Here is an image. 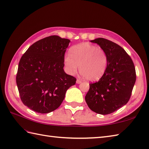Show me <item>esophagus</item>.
I'll use <instances>...</instances> for the list:
<instances>
[{
	"mask_svg": "<svg viewBox=\"0 0 149 149\" xmlns=\"http://www.w3.org/2000/svg\"><path fill=\"white\" fill-rule=\"evenodd\" d=\"M81 82H82V81L79 80V79H77V81H76V83H77V84H81Z\"/></svg>",
	"mask_w": 149,
	"mask_h": 149,
	"instance_id": "34e87169",
	"label": "esophagus"
}]
</instances>
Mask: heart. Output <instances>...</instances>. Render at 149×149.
Returning a JSON list of instances; mask_svg holds the SVG:
<instances>
[{
  "label": "heart",
  "mask_w": 149,
  "mask_h": 149,
  "mask_svg": "<svg viewBox=\"0 0 149 149\" xmlns=\"http://www.w3.org/2000/svg\"><path fill=\"white\" fill-rule=\"evenodd\" d=\"M70 54L65 56L63 63L68 74L74 75L78 70L86 80L98 81L105 74L108 65V56L101 47L84 42L75 45Z\"/></svg>",
  "instance_id": "obj_1"
}]
</instances>
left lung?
Masks as SVG:
<instances>
[{
    "instance_id": "1",
    "label": "left lung",
    "mask_w": 149,
    "mask_h": 149,
    "mask_svg": "<svg viewBox=\"0 0 149 149\" xmlns=\"http://www.w3.org/2000/svg\"><path fill=\"white\" fill-rule=\"evenodd\" d=\"M90 42L106 51L108 65L99 81L89 84L85 100L92 111L107 115L128 102L136 81L135 68L129 55L118 44L103 38Z\"/></svg>"
}]
</instances>
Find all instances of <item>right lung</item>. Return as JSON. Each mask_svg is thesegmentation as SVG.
<instances>
[{
    "label": "right lung",
    "instance_id": "right-lung-1",
    "mask_svg": "<svg viewBox=\"0 0 149 149\" xmlns=\"http://www.w3.org/2000/svg\"><path fill=\"white\" fill-rule=\"evenodd\" d=\"M70 40L52 36L37 41L21 58L16 84L23 104L36 112L54 111L76 79L65 73L63 59Z\"/></svg>",
    "mask_w": 149,
    "mask_h": 149
}]
</instances>
